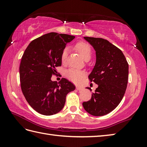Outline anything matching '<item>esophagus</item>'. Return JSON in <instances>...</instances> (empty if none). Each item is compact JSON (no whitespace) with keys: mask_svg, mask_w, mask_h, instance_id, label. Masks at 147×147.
Instances as JSON below:
<instances>
[{"mask_svg":"<svg viewBox=\"0 0 147 147\" xmlns=\"http://www.w3.org/2000/svg\"><path fill=\"white\" fill-rule=\"evenodd\" d=\"M76 89L78 90H83V88L82 86H76Z\"/></svg>","mask_w":147,"mask_h":147,"instance_id":"1","label":"esophagus"}]
</instances>
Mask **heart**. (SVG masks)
Instances as JSON below:
<instances>
[{
    "instance_id": "obj_1",
    "label": "heart",
    "mask_w": 147,
    "mask_h": 147,
    "mask_svg": "<svg viewBox=\"0 0 147 147\" xmlns=\"http://www.w3.org/2000/svg\"><path fill=\"white\" fill-rule=\"evenodd\" d=\"M75 49L77 50L80 54L81 56L85 61H88L91 58L92 55V49L90 47L87 43L80 42L77 43L75 45ZM68 55V49L65 48L62 51L61 59L62 62H65L66 61V59ZM85 76V72L82 71L78 70L74 68H70L65 71V76L68 80H69L71 82L75 83H79L82 82L83 78Z\"/></svg>"
}]
</instances>
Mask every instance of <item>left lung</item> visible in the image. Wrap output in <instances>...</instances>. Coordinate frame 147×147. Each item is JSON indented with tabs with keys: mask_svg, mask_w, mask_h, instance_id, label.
I'll use <instances>...</instances> for the list:
<instances>
[{
	"mask_svg": "<svg viewBox=\"0 0 147 147\" xmlns=\"http://www.w3.org/2000/svg\"><path fill=\"white\" fill-rule=\"evenodd\" d=\"M84 38L95 51V65L88 78L97 84L98 88L83 106L91 115L102 116L116 108L123 99L128 80V63L121 50L108 40L87 36ZM86 88L92 91L89 87Z\"/></svg>",
	"mask_w": 147,
	"mask_h": 147,
	"instance_id": "8db88e82",
	"label": "left lung"
}]
</instances>
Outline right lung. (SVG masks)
<instances>
[{
  "mask_svg": "<svg viewBox=\"0 0 147 147\" xmlns=\"http://www.w3.org/2000/svg\"><path fill=\"white\" fill-rule=\"evenodd\" d=\"M75 36L52 32L33 40L21 58L20 77L21 90L34 110L51 115L63 109L68 93L75 86L65 78L57 83L51 77L61 66V55Z\"/></svg>",
  "mask_w": 147,
  "mask_h": 147,
  "instance_id": "1",
  "label": "right lung"
}]
</instances>
